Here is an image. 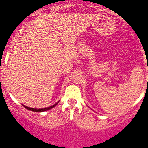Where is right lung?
<instances>
[{
  "mask_svg": "<svg viewBox=\"0 0 148 148\" xmlns=\"http://www.w3.org/2000/svg\"><path fill=\"white\" fill-rule=\"evenodd\" d=\"M59 103V102H57L56 104H54V105L51 106H49V107H47V108H30V107H28L26 106H23L24 107H25V108H27V109H28V110L30 111H32V112H45V111H47L49 110V109H51V108H53V107H55L57 105V104Z\"/></svg>",
  "mask_w": 148,
  "mask_h": 148,
  "instance_id": "obj_1",
  "label": "right lung"
}]
</instances>
